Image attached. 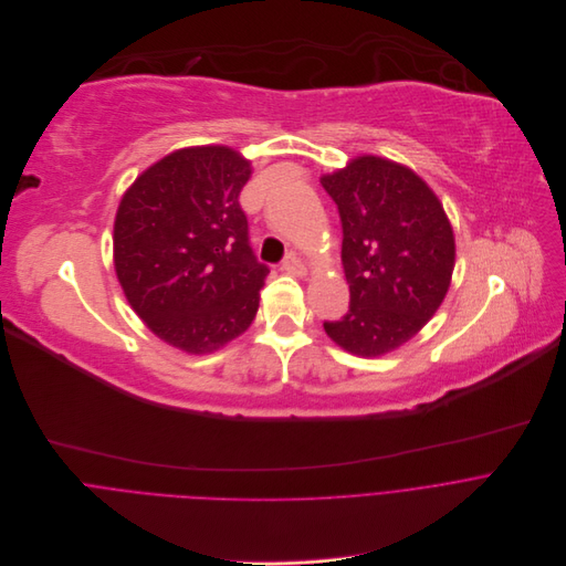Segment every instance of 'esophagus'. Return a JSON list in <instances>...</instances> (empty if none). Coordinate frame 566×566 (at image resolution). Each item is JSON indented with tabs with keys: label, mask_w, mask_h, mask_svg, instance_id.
I'll list each match as a JSON object with an SVG mask.
<instances>
[{
	"label": "esophagus",
	"mask_w": 566,
	"mask_h": 566,
	"mask_svg": "<svg viewBox=\"0 0 566 566\" xmlns=\"http://www.w3.org/2000/svg\"><path fill=\"white\" fill-rule=\"evenodd\" d=\"M281 268H283L287 274H292V276H303V274L307 272L305 263H303L294 252H287V254H285V259H283Z\"/></svg>",
	"instance_id": "obj_1"
}]
</instances>
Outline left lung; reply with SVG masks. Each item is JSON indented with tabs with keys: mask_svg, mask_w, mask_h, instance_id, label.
Listing matches in <instances>:
<instances>
[{
	"mask_svg": "<svg viewBox=\"0 0 566 566\" xmlns=\"http://www.w3.org/2000/svg\"><path fill=\"white\" fill-rule=\"evenodd\" d=\"M342 218L350 307L323 327L361 357L386 355L441 305L455 268V237L432 189L408 167L355 158L321 178Z\"/></svg>",
	"mask_w": 566,
	"mask_h": 566,
	"instance_id": "1",
	"label": "left lung"
}]
</instances>
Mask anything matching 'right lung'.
<instances>
[{
	"label": "right lung",
	"mask_w": 566,
	"mask_h": 566,
	"mask_svg": "<svg viewBox=\"0 0 566 566\" xmlns=\"http://www.w3.org/2000/svg\"><path fill=\"white\" fill-rule=\"evenodd\" d=\"M250 163L230 147H189L143 171L120 200L113 261L127 301L174 348L213 353L256 316L270 268L250 248L239 196Z\"/></svg>",
	"instance_id": "1"
}]
</instances>
